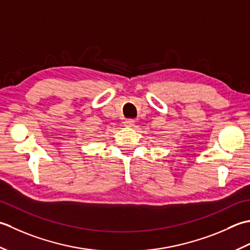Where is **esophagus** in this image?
Wrapping results in <instances>:
<instances>
[{
    "mask_svg": "<svg viewBox=\"0 0 250 250\" xmlns=\"http://www.w3.org/2000/svg\"><path fill=\"white\" fill-rule=\"evenodd\" d=\"M124 125L126 126V127H132L135 125V121H132V120H126L125 122H124Z\"/></svg>",
    "mask_w": 250,
    "mask_h": 250,
    "instance_id": "34e87169",
    "label": "esophagus"
}]
</instances>
